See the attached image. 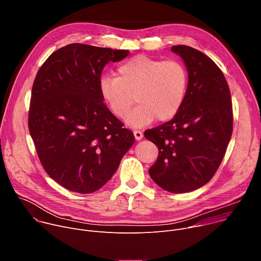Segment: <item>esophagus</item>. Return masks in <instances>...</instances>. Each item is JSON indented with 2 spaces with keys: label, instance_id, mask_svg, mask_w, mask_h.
<instances>
[{
  "label": "esophagus",
  "instance_id": "esophagus-1",
  "mask_svg": "<svg viewBox=\"0 0 261 261\" xmlns=\"http://www.w3.org/2000/svg\"><path fill=\"white\" fill-rule=\"evenodd\" d=\"M133 134H134L136 140H140V139H142V137H143L142 132H141V131H138V130H135V131L133 132Z\"/></svg>",
  "mask_w": 261,
  "mask_h": 261
}]
</instances>
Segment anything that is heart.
<instances>
[{
  "label": "heart",
  "mask_w": 261,
  "mask_h": 261,
  "mask_svg": "<svg viewBox=\"0 0 261 261\" xmlns=\"http://www.w3.org/2000/svg\"><path fill=\"white\" fill-rule=\"evenodd\" d=\"M188 72L175 60L163 61L136 56L121 64L117 76H104L100 93L115 116L124 118L134 103L139 105L126 117L132 128L172 119L180 109L188 89Z\"/></svg>",
  "instance_id": "heart-1"
}]
</instances>
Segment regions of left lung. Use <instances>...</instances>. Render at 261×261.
Returning <instances> with one entry per match:
<instances>
[{"mask_svg": "<svg viewBox=\"0 0 261 261\" xmlns=\"http://www.w3.org/2000/svg\"><path fill=\"white\" fill-rule=\"evenodd\" d=\"M187 68L188 89L169 122L146 130L159 156L148 169L153 180L171 193L194 191L210 181L225 155L232 134V104L226 80L201 51L174 45Z\"/></svg>", "mask_w": 261, "mask_h": 261, "instance_id": "1", "label": "left lung"}]
</instances>
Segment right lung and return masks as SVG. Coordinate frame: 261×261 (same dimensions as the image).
I'll use <instances>...</instances> for the list:
<instances>
[{
	"instance_id": "1",
	"label": "right lung",
	"mask_w": 261,
	"mask_h": 261,
	"mask_svg": "<svg viewBox=\"0 0 261 261\" xmlns=\"http://www.w3.org/2000/svg\"><path fill=\"white\" fill-rule=\"evenodd\" d=\"M129 54L73 43L51 54L37 73L29 130L45 171L72 192L103 187L135 141L100 93L105 65Z\"/></svg>"
}]
</instances>
